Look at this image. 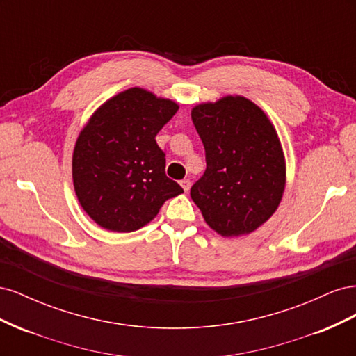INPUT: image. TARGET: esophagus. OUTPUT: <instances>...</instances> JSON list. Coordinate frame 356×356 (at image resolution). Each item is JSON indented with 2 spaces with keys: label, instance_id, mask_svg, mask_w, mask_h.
Wrapping results in <instances>:
<instances>
[{
  "label": "esophagus",
  "instance_id": "obj_1",
  "mask_svg": "<svg viewBox=\"0 0 356 356\" xmlns=\"http://www.w3.org/2000/svg\"><path fill=\"white\" fill-rule=\"evenodd\" d=\"M179 184H181V187H182V190H184V191H188L190 190V187H191V182H190V179H182L181 182H179Z\"/></svg>",
  "mask_w": 356,
  "mask_h": 356
}]
</instances>
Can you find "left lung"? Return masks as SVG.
I'll return each instance as SVG.
<instances>
[{
    "label": "left lung",
    "mask_w": 356,
    "mask_h": 356,
    "mask_svg": "<svg viewBox=\"0 0 356 356\" xmlns=\"http://www.w3.org/2000/svg\"><path fill=\"white\" fill-rule=\"evenodd\" d=\"M207 170L190 196L221 236L254 232L272 217L285 188V159L273 124L243 96H224L191 111Z\"/></svg>",
    "instance_id": "8db88e82"
}]
</instances>
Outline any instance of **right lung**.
<instances>
[{"label":"right lung","instance_id":"right-lung-1","mask_svg":"<svg viewBox=\"0 0 356 356\" xmlns=\"http://www.w3.org/2000/svg\"><path fill=\"white\" fill-rule=\"evenodd\" d=\"M177 111L174 101L132 88L101 105L80 132L72 154L74 188L101 227L135 232L184 191L166 177L165 153L156 143Z\"/></svg>","mask_w":356,"mask_h":356}]
</instances>
